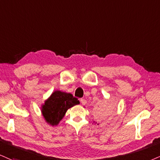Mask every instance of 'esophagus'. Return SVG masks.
Instances as JSON below:
<instances>
[{
    "label": "esophagus",
    "mask_w": 160,
    "mask_h": 160,
    "mask_svg": "<svg viewBox=\"0 0 160 160\" xmlns=\"http://www.w3.org/2000/svg\"><path fill=\"white\" fill-rule=\"evenodd\" d=\"M80 102H81V103H82V105H85V104H87V101L84 99V98H81Z\"/></svg>",
    "instance_id": "1"
}]
</instances>
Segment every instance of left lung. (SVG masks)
<instances>
[{
    "label": "left lung",
    "mask_w": 160,
    "mask_h": 160,
    "mask_svg": "<svg viewBox=\"0 0 160 160\" xmlns=\"http://www.w3.org/2000/svg\"><path fill=\"white\" fill-rule=\"evenodd\" d=\"M113 112V106L107 105V104H98L95 110V115L99 119H107L112 115Z\"/></svg>",
    "instance_id": "8db88e82"
}]
</instances>
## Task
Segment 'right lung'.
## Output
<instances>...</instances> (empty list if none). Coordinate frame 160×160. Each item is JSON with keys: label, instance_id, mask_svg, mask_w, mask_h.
I'll list each match as a JSON object with an SVG mask.
<instances>
[{"label": "right lung", "instance_id": "right-lung-1", "mask_svg": "<svg viewBox=\"0 0 160 160\" xmlns=\"http://www.w3.org/2000/svg\"><path fill=\"white\" fill-rule=\"evenodd\" d=\"M79 104L78 98L71 93L55 91L42 106V114L46 121L52 125H57L69 108Z\"/></svg>", "mask_w": 160, "mask_h": 160}]
</instances>
